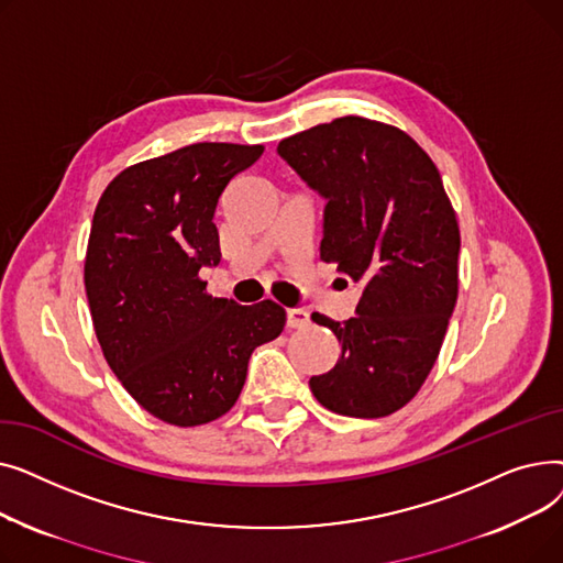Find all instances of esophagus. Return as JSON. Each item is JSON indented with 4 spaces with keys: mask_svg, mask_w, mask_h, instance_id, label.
I'll list each match as a JSON object with an SVG mask.
<instances>
[{
    "mask_svg": "<svg viewBox=\"0 0 563 563\" xmlns=\"http://www.w3.org/2000/svg\"><path fill=\"white\" fill-rule=\"evenodd\" d=\"M308 321H310L308 310H303V308H289V310H287V327H289V329L308 327Z\"/></svg>",
    "mask_w": 563,
    "mask_h": 563,
    "instance_id": "1",
    "label": "esophagus"
}]
</instances>
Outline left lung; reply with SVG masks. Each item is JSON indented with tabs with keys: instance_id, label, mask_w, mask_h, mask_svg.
I'll use <instances>...</instances> for the list:
<instances>
[{
	"instance_id": "obj_1",
	"label": "left lung",
	"mask_w": 563,
	"mask_h": 563,
	"mask_svg": "<svg viewBox=\"0 0 563 563\" xmlns=\"http://www.w3.org/2000/svg\"><path fill=\"white\" fill-rule=\"evenodd\" d=\"M278 155L327 200L321 260L363 287L349 321L312 317L342 353L310 390L340 416L386 418L422 388L459 297L461 234L440 173L406 132L361 115L283 139Z\"/></svg>"
}]
</instances>
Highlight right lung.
Returning <instances> with one entry per match:
<instances>
[{"instance_id":"1","label":"right lung","mask_w":563,"mask_h":563,"mask_svg":"<svg viewBox=\"0 0 563 563\" xmlns=\"http://www.w3.org/2000/svg\"><path fill=\"white\" fill-rule=\"evenodd\" d=\"M262 153L191 143L115 175L96 207L84 264L96 335L123 388L162 422L225 416L253 349L283 333L278 303L214 299L198 278L221 262L219 196Z\"/></svg>"}]
</instances>
